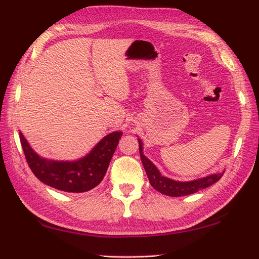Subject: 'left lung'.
Wrapping results in <instances>:
<instances>
[{
	"instance_id": "1",
	"label": "left lung",
	"mask_w": 259,
	"mask_h": 259,
	"mask_svg": "<svg viewBox=\"0 0 259 259\" xmlns=\"http://www.w3.org/2000/svg\"><path fill=\"white\" fill-rule=\"evenodd\" d=\"M139 145H140V154L141 160L143 163V166L145 168V172L149 178V181L151 186L154 188L157 191L161 192L162 194L170 197H182L188 196V194H192L198 192L199 190L205 189L210 186H212L213 183L220 180V178L224 176L223 173L217 174H211L202 179H198V180L189 181V182H179L171 180V179L165 178L161 176L160 171L157 170L156 166L147 159V157L143 154V146H142V142L139 139Z\"/></svg>"
}]
</instances>
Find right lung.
<instances>
[{
	"mask_svg": "<svg viewBox=\"0 0 259 259\" xmlns=\"http://www.w3.org/2000/svg\"><path fill=\"white\" fill-rule=\"evenodd\" d=\"M122 135V132H113L105 136L88 155L72 162L40 157L31 149L22 133H20V141L31 171L41 182L65 192L80 193L102 182Z\"/></svg>",
	"mask_w": 259,
	"mask_h": 259,
	"instance_id": "obj_1",
	"label": "right lung"
}]
</instances>
